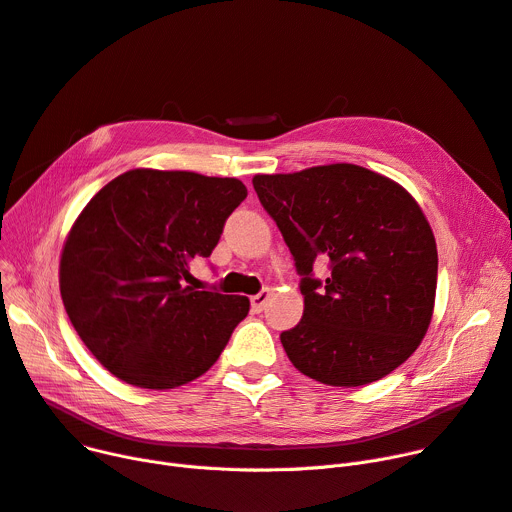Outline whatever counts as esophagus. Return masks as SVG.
Segmentation results:
<instances>
[{"instance_id": "obj_1", "label": "esophagus", "mask_w": 512, "mask_h": 512, "mask_svg": "<svg viewBox=\"0 0 512 512\" xmlns=\"http://www.w3.org/2000/svg\"><path fill=\"white\" fill-rule=\"evenodd\" d=\"M269 300V290H261L259 294H255L253 298H251V309H253V313H261L263 309H265V302Z\"/></svg>"}]
</instances>
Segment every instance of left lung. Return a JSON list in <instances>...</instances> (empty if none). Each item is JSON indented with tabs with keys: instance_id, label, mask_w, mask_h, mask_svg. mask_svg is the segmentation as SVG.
I'll use <instances>...</instances> for the list:
<instances>
[{
	"instance_id": "8db88e82",
	"label": "left lung",
	"mask_w": 512,
	"mask_h": 512,
	"mask_svg": "<svg viewBox=\"0 0 512 512\" xmlns=\"http://www.w3.org/2000/svg\"><path fill=\"white\" fill-rule=\"evenodd\" d=\"M302 276L304 313L280 335L290 362L331 387L379 381L424 339L436 296L438 253L418 201L358 164L255 175ZM327 260L325 283L312 265Z\"/></svg>"
}]
</instances>
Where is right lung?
<instances>
[{
    "label": "right lung",
    "mask_w": 512,
    "mask_h": 512,
    "mask_svg": "<svg viewBox=\"0 0 512 512\" xmlns=\"http://www.w3.org/2000/svg\"><path fill=\"white\" fill-rule=\"evenodd\" d=\"M247 187L189 170L133 168L76 218L59 261L65 313L117 379L175 389L210 370L249 298L191 288L189 263L210 257Z\"/></svg>",
    "instance_id": "add662e5"
}]
</instances>
